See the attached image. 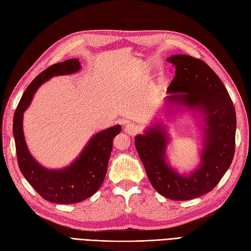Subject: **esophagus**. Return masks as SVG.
Returning <instances> with one entry per match:
<instances>
[{
	"mask_svg": "<svg viewBox=\"0 0 251 251\" xmlns=\"http://www.w3.org/2000/svg\"><path fill=\"white\" fill-rule=\"evenodd\" d=\"M124 130L126 131V133L130 134V136H134V134H137L140 131V128L138 125L133 124V123H128L126 124Z\"/></svg>",
	"mask_w": 251,
	"mask_h": 251,
	"instance_id": "1",
	"label": "esophagus"
}]
</instances>
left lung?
<instances>
[{
    "mask_svg": "<svg viewBox=\"0 0 251 251\" xmlns=\"http://www.w3.org/2000/svg\"><path fill=\"white\" fill-rule=\"evenodd\" d=\"M168 61L175 77L166 101L201 110L204 115V143L201 166L182 176L166 162L168 134L155 124L134 138V145L150 181L159 194L173 201H189L213 190L232 162L236 115L233 102L220 77L207 63L189 55H173Z\"/></svg>",
    "mask_w": 251,
    "mask_h": 251,
    "instance_id": "1",
    "label": "left lung"
}]
</instances>
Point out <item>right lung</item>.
I'll return each mask as SVG.
<instances>
[{"mask_svg": "<svg viewBox=\"0 0 251 251\" xmlns=\"http://www.w3.org/2000/svg\"><path fill=\"white\" fill-rule=\"evenodd\" d=\"M80 70L78 59H68L49 67L25 90L14 115V131L19 169L42 198L55 203H76L98 191L104 181L113 138L121 132L115 125L98 132L89 141L79 157L62 170H48L30 155L23 134V112L29 106L37 89L53 76L73 74Z\"/></svg>", "mask_w": 251, "mask_h": 251, "instance_id": "obj_1", "label": "right lung"}]
</instances>
